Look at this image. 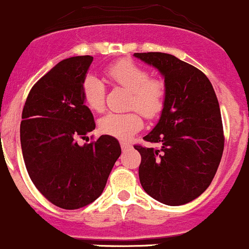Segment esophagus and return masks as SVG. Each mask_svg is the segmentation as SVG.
I'll return each mask as SVG.
<instances>
[{
	"label": "esophagus",
	"instance_id": "obj_1",
	"mask_svg": "<svg viewBox=\"0 0 249 249\" xmlns=\"http://www.w3.org/2000/svg\"><path fill=\"white\" fill-rule=\"evenodd\" d=\"M132 147V145L129 144V142H121V149L122 151H125V150L130 149Z\"/></svg>",
	"mask_w": 249,
	"mask_h": 249
}]
</instances>
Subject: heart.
<instances>
[{
	"mask_svg": "<svg viewBox=\"0 0 249 249\" xmlns=\"http://www.w3.org/2000/svg\"><path fill=\"white\" fill-rule=\"evenodd\" d=\"M112 83L129 92L127 107L134 109L124 114L105 115L99 121L103 133L121 140H127L142 128V119L139 112L147 120L157 119L166 107L167 86L161 78L150 77L144 66L135 61L124 59L111 64L105 71ZM83 99L86 105L95 112L105 109L107 89L99 78L87 76L82 86Z\"/></svg>",
	"mask_w": 249,
	"mask_h": 249,
	"instance_id": "b5f03b06",
	"label": "heart"
}]
</instances>
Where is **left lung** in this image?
Returning <instances> with one entry per match:
<instances>
[{
	"label": "left lung",
	"mask_w": 249,
	"mask_h": 249,
	"mask_svg": "<svg viewBox=\"0 0 249 249\" xmlns=\"http://www.w3.org/2000/svg\"><path fill=\"white\" fill-rule=\"evenodd\" d=\"M134 55L159 69L167 86L159 124L144 137L161 146L134 145L142 156L140 184L159 202L185 205L211 185L223 155L225 138L215 92L202 71L172 54Z\"/></svg>",
	"instance_id": "left-lung-1"
}]
</instances>
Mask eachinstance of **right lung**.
<instances>
[{"instance_id": "1", "label": "right lung", "mask_w": 249, "mask_h": 249, "mask_svg": "<svg viewBox=\"0 0 249 249\" xmlns=\"http://www.w3.org/2000/svg\"><path fill=\"white\" fill-rule=\"evenodd\" d=\"M92 61L93 56L78 55L56 64L31 88L21 114L26 171L42 195L63 209L97 200L121 155L119 140L111 135L77 144L95 128L82 93Z\"/></svg>"}]
</instances>
